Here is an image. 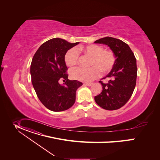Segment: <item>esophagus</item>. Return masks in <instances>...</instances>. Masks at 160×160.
<instances>
[{
  "mask_svg": "<svg viewBox=\"0 0 160 160\" xmlns=\"http://www.w3.org/2000/svg\"><path fill=\"white\" fill-rule=\"evenodd\" d=\"M84 85L86 86H91L92 85V84L91 83H84Z\"/></svg>",
  "mask_w": 160,
  "mask_h": 160,
  "instance_id": "obj_1",
  "label": "esophagus"
}]
</instances>
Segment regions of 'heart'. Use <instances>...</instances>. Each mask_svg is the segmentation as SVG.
<instances>
[{"label":"heart","mask_w":160,"mask_h":160,"mask_svg":"<svg viewBox=\"0 0 160 160\" xmlns=\"http://www.w3.org/2000/svg\"><path fill=\"white\" fill-rule=\"evenodd\" d=\"M82 52L85 55L91 56L89 68L77 67L70 71V76L72 79L82 81L91 82L100 76L101 71L103 73L110 72L114 67L115 57L113 52L110 50L103 49L102 46L97 44L81 46L72 48L67 52L65 55V62L67 66L75 65L79 60V53Z\"/></svg>","instance_id":"obj_1"}]
</instances>
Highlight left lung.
<instances>
[{"mask_svg":"<svg viewBox=\"0 0 160 160\" xmlns=\"http://www.w3.org/2000/svg\"><path fill=\"white\" fill-rule=\"evenodd\" d=\"M94 43L108 46L116 58L113 69L102 78L109 79L108 82L99 81L103 90L94 97L95 101L105 110L119 109L127 103L135 89L137 72L136 57L129 46L121 40L106 37Z\"/></svg>","mask_w":160,"mask_h":160,"instance_id":"obj_1","label":"left lung"}]
</instances>
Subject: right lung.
I'll use <instances>...</instances> for the list:
<instances>
[{"mask_svg":"<svg viewBox=\"0 0 160 160\" xmlns=\"http://www.w3.org/2000/svg\"><path fill=\"white\" fill-rule=\"evenodd\" d=\"M78 44L53 38L40 46L32 58L30 73L33 88L41 103L51 111L71 108L76 100V90L82 85L68 79L64 58L67 52ZM60 79L66 81L63 86L59 84Z\"/></svg>","mask_w":160,"mask_h":160,"instance_id":"add662e5","label":"right lung"}]
</instances>
